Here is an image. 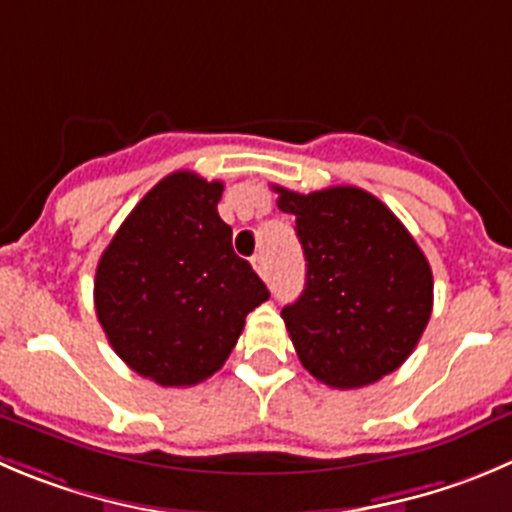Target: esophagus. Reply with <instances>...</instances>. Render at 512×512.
<instances>
[{
  "instance_id": "1",
  "label": "esophagus",
  "mask_w": 512,
  "mask_h": 512,
  "mask_svg": "<svg viewBox=\"0 0 512 512\" xmlns=\"http://www.w3.org/2000/svg\"><path fill=\"white\" fill-rule=\"evenodd\" d=\"M251 264H253V269H256V274H259L261 279H269V261H266L264 253H256Z\"/></svg>"
}]
</instances>
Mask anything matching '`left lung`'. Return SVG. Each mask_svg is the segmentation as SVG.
I'll return each mask as SVG.
<instances>
[{"mask_svg": "<svg viewBox=\"0 0 512 512\" xmlns=\"http://www.w3.org/2000/svg\"><path fill=\"white\" fill-rule=\"evenodd\" d=\"M274 191L306 259L304 291L281 309L301 364L339 389L402 367L432 314V269L410 231L362 188Z\"/></svg>", "mask_w": 512, "mask_h": 512, "instance_id": "obj_1", "label": "left lung"}]
</instances>
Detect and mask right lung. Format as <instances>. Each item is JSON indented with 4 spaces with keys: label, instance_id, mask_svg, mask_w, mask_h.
I'll use <instances>...</instances> for the list:
<instances>
[{
    "label": "right lung",
    "instance_id": "add662e5",
    "mask_svg": "<svg viewBox=\"0 0 512 512\" xmlns=\"http://www.w3.org/2000/svg\"><path fill=\"white\" fill-rule=\"evenodd\" d=\"M223 183L175 170L130 211L95 271L107 342L140 377L191 387L223 367L269 289L231 246Z\"/></svg>",
    "mask_w": 512,
    "mask_h": 512
}]
</instances>
